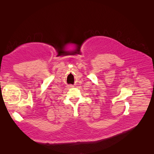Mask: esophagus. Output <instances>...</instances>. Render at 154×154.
<instances>
[{
    "label": "esophagus",
    "mask_w": 154,
    "mask_h": 154,
    "mask_svg": "<svg viewBox=\"0 0 154 154\" xmlns=\"http://www.w3.org/2000/svg\"><path fill=\"white\" fill-rule=\"evenodd\" d=\"M74 87V86H73L72 85H69V87Z\"/></svg>",
    "instance_id": "esophagus-1"
}]
</instances>
